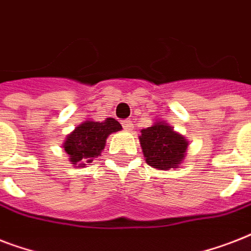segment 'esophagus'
Returning <instances> with one entry per match:
<instances>
[{
  "instance_id": "34e87169",
  "label": "esophagus",
  "mask_w": 251,
  "mask_h": 251,
  "mask_svg": "<svg viewBox=\"0 0 251 251\" xmlns=\"http://www.w3.org/2000/svg\"><path fill=\"white\" fill-rule=\"evenodd\" d=\"M122 124V127L125 130H127V131H130V130H133L134 127V124L131 120H124V121H121Z\"/></svg>"
}]
</instances>
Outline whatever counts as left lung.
I'll return each mask as SVG.
<instances>
[{"mask_svg":"<svg viewBox=\"0 0 251 251\" xmlns=\"http://www.w3.org/2000/svg\"><path fill=\"white\" fill-rule=\"evenodd\" d=\"M139 137L146 163L161 171L177 168L185 157L186 139L173 131L167 124H155L141 131Z\"/></svg>","mask_w":251,"mask_h":251,"instance_id":"obj_1","label":"left lung"}]
</instances>
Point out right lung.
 Masks as SVG:
<instances>
[{
    "mask_svg": "<svg viewBox=\"0 0 251 251\" xmlns=\"http://www.w3.org/2000/svg\"><path fill=\"white\" fill-rule=\"evenodd\" d=\"M121 129L120 122L112 117L101 122L86 121L68 135L64 149L73 164L86 167V163H91L101 153L108 135Z\"/></svg>",
    "mask_w": 251,
    "mask_h": 251,
    "instance_id": "obj_1",
    "label": "right lung"
}]
</instances>
